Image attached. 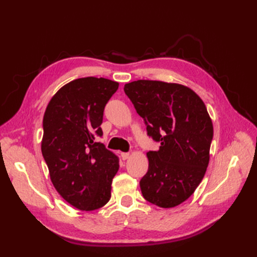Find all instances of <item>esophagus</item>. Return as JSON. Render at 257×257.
Instances as JSON below:
<instances>
[{
  "mask_svg": "<svg viewBox=\"0 0 257 257\" xmlns=\"http://www.w3.org/2000/svg\"><path fill=\"white\" fill-rule=\"evenodd\" d=\"M121 158H122L123 161L127 160V159L130 158V153H127V152H122V153H121Z\"/></svg>",
  "mask_w": 257,
  "mask_h": 257,
  "instance_id": "obj_1",
  "label": "esophagus"
}]
</instances>
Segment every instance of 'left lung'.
<instances>
[{"mask_svg": "<svg viewBox=\"0 0 257 257\" xmlns=\"http://www.w3.org/2000/svg\"><path fill=\"white\" fill-rule=\"evenodd\" d=\"M124 92L144 118L148 135L161 143L158 151L147 152L149 168L139 182L143 196L161 208L180 205L209 164L213 125L203 99L185 85L158 80L126 83Z\"/></svg>", "mask_w": 257, "mask_h": 257, "instance_id": "obj_1", "label": "left lung"}]
</instances>
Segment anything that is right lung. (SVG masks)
Masks as SVG:
<instances>
[{
  "instance_id": "obj_1",
  "label": "right lung",
  "mask_w": 257,
  "mask_h": 257,
  "mask_svg": "<svg viewBox=\"0 0 257 257\" xmlns=\"http://www.w3.org/2000/svg\"><path fill=\"white\" fill-rule=\"evenodd\" d=\"M119 83L96 77L75 79L52 96L43 119L42 153L54 188L82 211L105 206L111 197L119 158L94 142L102 136L104 108Z\"/></svg>"
}]
</instances>
